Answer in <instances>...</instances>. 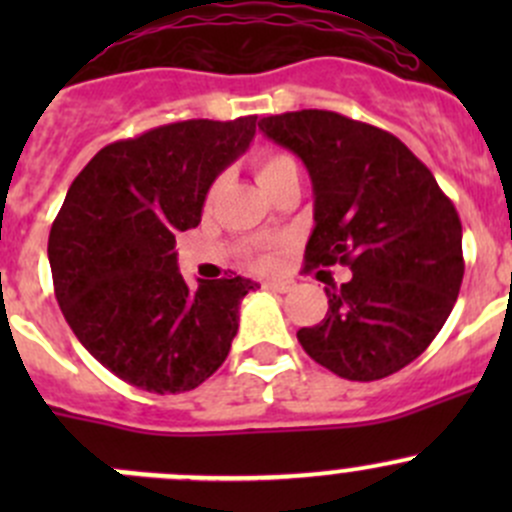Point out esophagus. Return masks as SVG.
I'll list each match as a JSON object with an SVG mask.
<instances>
[{
	"label": "esophagus",
	"instance_id": "34e87169",
	"mask_svg": "<svg viewBox=\"0 0 512 512\" xmlns=\"http://www.w3.org/2000/svg\"><path fill=\"white\" fill-rule=\"evenodd\" d=\"M265 287L270 289V292H277V294H287L294 289V282L289 280H272V282H265Z\"/></svg>",
	"mask_w": 512,
	"mask_h": 512
}]
</instances>
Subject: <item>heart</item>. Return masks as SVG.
<instances>
[{"mask_svg": "<svg viewBox=\"0 0 512 512\" xmlns=\"http://www.w3.org/2000/svg\"><path fill=\"white\" fill-rule=\"evenodd\" d=\"M252 168H255L257 183L262 185V190H267L272 183H277L280 178H285V175L297 173V160H294L285 151L267 148V151L257 153L255 160H252ZM267 260H270L267 255L257 257V262H260V265H267Z\"/></svg>", "mask_w": 512, "mask_h": 512, "instance_id": "obj_1", "label": "heart"}]
</instances>
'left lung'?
Listing matches in <instances>:
<instances>
[{
	"label": "left lung",
	"instance_id": "left-lung-1",
	"mask_svg": "<svg viewBox=\"0 0 512 512\" xmlns=\"http://www.w3.org/2000/svg\"><path fill=\"white\" fill-rule=\"evenodd\" d=\"M307 165L314 230L307 267L347 265L329 309L297 332L302 349L349 381H376L426 352L463 282V230L431 170L381 128L334 111L260 118Z\"/></svg>",
	"mask_w": 512,
	"mask_h": 512
}]
</instances>
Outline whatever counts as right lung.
<instances>
[{
	"label": "right lung",
	"instance_id": "1",
	"mask_svg": "<svg viewBox=\"0 0 512 512\" xmlns=\"http://www.w3.org/2000/svg\"><path fill=\"white\" fill-rule=\"evenodd\" d=\"M257 116L180 121L101 148L49 232L56 302L86 352L151 394H183L225 361L245 277L178 272L175 235L200 223L210 185L250 148Z\"/></svg>",
	"mask_w": 512,
	"mask_h": 512
}]
</instances>
